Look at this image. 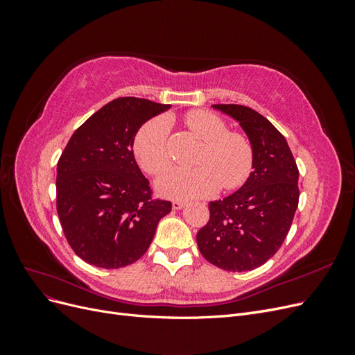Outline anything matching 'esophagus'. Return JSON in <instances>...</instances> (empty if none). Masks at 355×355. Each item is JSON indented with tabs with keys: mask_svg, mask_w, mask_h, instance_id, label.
Wrapping results in <instances>:
<instances>
[{
	"mask_svg": "<svg viewBox=\"0 0 355 355\" xmlns=\"http://www.w3.org/2000/svg\"><path fill=\"white\" fill-rule=\"evenodd\" d=\"M187 206L185 201H173V204H171V207H173V210H182Z\"/></svg>",
	"mask_w": 355,
	"mask_h": 355,
	"instance_id": "esophagus-1",
	"label": "esophagus"
}]
</instances>
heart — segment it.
<instances>
[{"label":"heart","mask_w":355,"mask_h":355,"mask_svg":"<svg viewBox=\"0 0 355 355\" xmlns=\"http://www.w3.org/2000/svg\"><path fill=\"white\" fill-rule=\"evenodd\" d=\"M189 130L206 142L197 167H176L157 182L159 194L168 198L189 200L214 194L220 185L234 189L243 185L253 167V149L240 133H228L222 118L209 111L187 114ZM168 123L163 118L148 121L135 139V157L146 173L159 175L170 163Z\"/></svg>","instance_id":"1"}]
</instances>
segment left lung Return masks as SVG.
Wrapping results in <instances>:
<instances>
[{
    "label": "left lung",
    "mask_w": 355,
    "mask_h": 355,
    "mask_svg": "<svg viewBox=\"0 0 355 355\" xmlns=\"http://www.w3.org/2000/svg\"><path fill=\"white\" fill-rule=\"evenodd\" d=\"M237 121L253 149V171L223 200L210 201V219L197 234L201 254L225 271L263 265L280 249L299 201V171L284 136L243 105H211Z\"/></svg>",
    "instance_id": "left-lung-1"
}]
</instances>
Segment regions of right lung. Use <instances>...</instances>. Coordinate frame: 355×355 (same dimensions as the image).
Wrapping results in <instances>:
<instances>
[{
  "label": "right lung",
  "instance_id": "add662e5",
  "mask_svg": "<svg viewBox=\"0 0 355 355\" xmlns=\"http://www.w3.org/2000/svg\"><path fill=\"white\" fill-rule=\"evenodd\" d=\"M170 105L118 98L71 136L58 163V214L65 237L84 262L116 270L151 244L171 202L151 200L133 144L148 120Z\"/></svg>",
  "mask_w": 355,
  "mask_h": 355
}]
</instances>
